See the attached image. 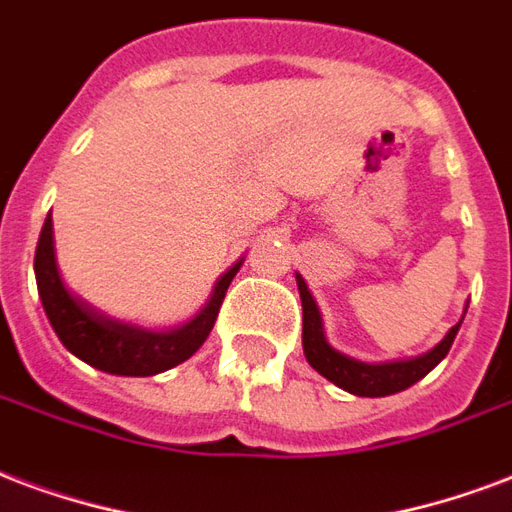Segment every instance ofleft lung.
<instances>
[{
  "label": "left lung",
  "mask_w": 512,
  "mask_h": 512,
  "mask_svg": "<svg viewBox=\"0 0 512 512\" xmlns=\"http://www.w3.org/2000/svg\"><path fill=\"white\" fill-rule=\"evenodd\" d=\"M297 286L299 297H302V348H305L310 367L318 375H324L326 380H332L337 388L356 394V397H388V394H399V391L418 383L448 356L461 321H464V315H461L459 324L451 326L443 340L421 356L397 361H361L329 345L321 310L315 305L313 294H310V288L299 272ZM464 313H467V307H464Z\"/></svg>",
  "instance_id": "1"
}]
</instances>
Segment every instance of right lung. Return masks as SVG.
Listing matches in <instances>:
<instances>
[{
    "instance_id": "add662e5",
    "label": "right lung",
    "mask_w": 512,
    "mask_h": 512,
    "mask_svg": "<svg viewBox=\"0 0 512 512\" xmlns=\"http://www.w3.org/2000/svg\"><path fill=\"white\" fill-rule=\"evenodd\" d=\"M240 267L242 259L215 280L213 294L191 321L169 326V329H148V326L102 313L94 305H88L83 297L69 291L61 278L59 261H56L51 213L42 224L37 253H34V275H37L42 307L64 348L80 361L91 364L94 370H102L107 375H124V378L159 375V372L178 367L180 361L191 359L213 329L226 288Z\"/></svg>"
}]
</instances>
